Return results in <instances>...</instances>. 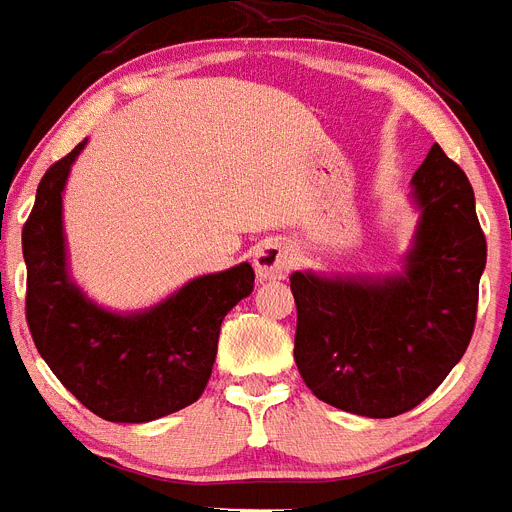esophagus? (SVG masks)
<instances>
[{"instance_id":"34e87169","label":"esophagus","mask_w":512,"mask_h":512,"mask_svg":"<svg viewBox=\"0 0 512 512\" xmlns=\"http://www.w3.org/2000/svg\"><path fill=\"white\" fill-rule=\"evenodd\" d=\"M295 246L285 238L261 240L253 251V266L261 280H282L295 264Z\"/></svg>"}]
</instances>
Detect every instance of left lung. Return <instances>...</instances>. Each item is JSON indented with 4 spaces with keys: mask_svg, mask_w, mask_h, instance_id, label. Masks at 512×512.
Instances as JSON below:
<instances>
[{
    "mask_svg": "<svg viewBox=\"0 0 512 512\" xmlns=\"http://www.w3.org/2000/svg\"><path fill=\"white\" fill-rule=\"evenodd\" d=\"M418 211L398 272H293L295 363L316 398L392 418L437 390L474 335L487 240L474 188L432 146L411 180Z\"/></svg>",
    "mask_w": 512,
    "mask_h": 512,
    "instance_id": "obj_1",
    "label": "left lung"
}]
</instances>
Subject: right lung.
<instances>
[{
    "label": "right lung",
    "mask_w": 512,
    "mask_h": 512,
    "mask_svg": "<svg viewBox=\"0 0 512 512\" xmlns=\"http://www.w3.org/2000/svg\"><path fill=\"white\" fill-rule=\"evenodd\" d=\"M88 138L41 177L23 227L25 319L54 377L96 416L146 424L196 403L217 358L222 319L253 293L248 261L201 274L164 301L112 311L91 301L67 264L62 196Z\"/></svg>",
    "instance_id": "1"
}]
</instances>
